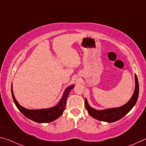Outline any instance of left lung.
Listing matches in <instances>:
<instances>
[{
    "mask_svg": "<svg viewBox=\"0 0 146 146\" xmlns=\"http://www.w3.org/2000/svg\"><path fill=\"white\" fill-rule=\"evenodd\" d=\"M135 76V89L134 93L128 102L122 106L117 108L108 109L105 110H96L89 106L88 100H85V107L91 117L98 120L107 122H113L120 120L130 111L137 102L138 93H139V85L137 75Z\"/></svg>",
    "mask_w": 146,
    "mask_h": 146,
    "instance_id": "obj_1",
    "label": "left lung"
}]
</instances>
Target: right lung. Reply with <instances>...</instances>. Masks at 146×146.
Returning a JSON list of instances; mask_svg holds the SVG:
<instances>
[{"mask_svg": "<svg viewBox=\"0 0 146 146\" xmlns=\"http://www.w3.org/2000/svg\"><path fill=\"white\" fill-rule=\"evenodd\" d=\"M74 86L75 85H72L66 89L57 106L48 109H42V110H28L20 105L15 98L12 85L11 95L17 108L26 117L38 123H47L53 122L62 115L64 110H65L68 96Z\"/></svg>", "mask_w": 146, "mask_h": 146, "instance_id": "obj_1", "label": "right lung"}]
</instances>
